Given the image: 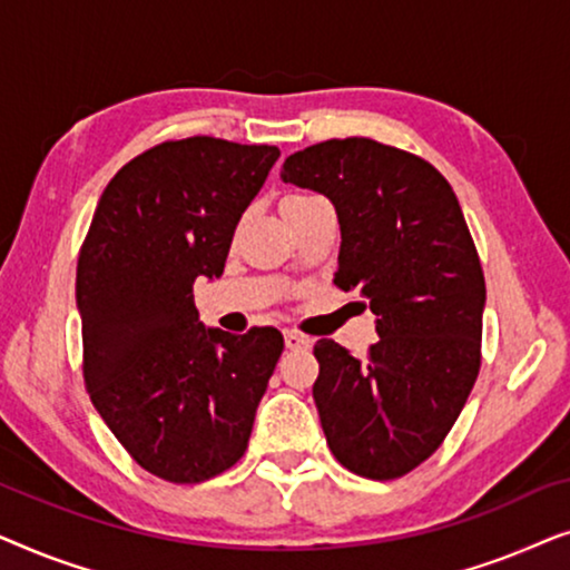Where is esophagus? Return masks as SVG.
Segmentation results:
<instances>
[{"instance_id": "1", "label": "esophagus", "mask_w": 570, "mask_h": 570, "mask_svg": "<svg viewBox=\"0 0 570 570\" xmlns=\"http://www.w3.org/2000/svg\"><path fill=\"white\" fill-rule=\"evenodd\" d=\"M285 345H287V350H306L311 345V340L306 337V334L287 330L285 332Z\"/></svg>"}]
</instances>
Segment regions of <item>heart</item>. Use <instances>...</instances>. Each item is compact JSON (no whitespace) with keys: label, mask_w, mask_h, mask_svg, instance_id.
I'll use <instances>...</instances> for the list:
<instances>
[{"label":"heart","mask_w":570,"mask_h":570,"mask_svg":"<svg viewBox=\"0 0 570 570\" xmlns=\"http://www.w3.org/2000/svg\"><path fill=\"white\" fill-rule=\"evenodd\" d=\"M303 197H306V194H291V197L283 199V205H287V202H295V199H303Z\"/></svg>","instance_id":"heart-1"}]
</instances>
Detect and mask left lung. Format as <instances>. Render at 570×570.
<instances>
[{
  "label": "left lung",
  "instance_id": "1",
  "mask_svg": "<svg viewBox=\"0 0 570 570\" xmlns=\"http://www.w3.org/2000/svg\"><path fill=\"white\" fill-rule=\"evenodd\" d=\"M279 176L332 199L334 285L376 314L365 357L314 345L326 443L350 472L396 480L441 446L480 373L485 275L462 207L431 163L368 137L311 145Z\"/></svg>",
  "mask_w": 570,
  "mask_h": 570
}]
</instances>
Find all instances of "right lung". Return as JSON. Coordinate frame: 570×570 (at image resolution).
<instances>
[{
	"mask_svg": "<svg viewBox=\"0 0 570 570\" xmlns=\"http://www.w3.org/2000/svg\"><path fill=\"white\" fill-rule=\"evenodd\" d=\"M279 158L272 145L168 139L100 194L77 259L82 379L155 478L194 485L246 454L283 334L205 330L194 279L220 277L233 230Z\"/></svg>",
	"mask_w": 570,
	"mask_h": 570,
	"instance_id": "1",
	"label": "right lung"
}]
</instances>
